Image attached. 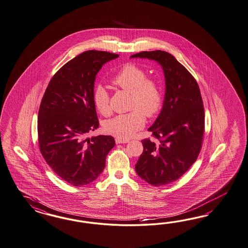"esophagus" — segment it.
Returning <instances> with one entry per match:
<instances>
[{"mask_svg":"<svg viewBox=\"0 0 248 248\" xmlns=\"http://www.w3.org/2000/svg\"><path fill=\"white\" fill-rule=\"evenodd\" d=\"M115 142H116V144H120V143H127V142H129V140H127V139L115 138Z\"/></svg>","mask_w":248,"mask_h":248,"instance_id":"34e87169","label":"esophagus"}]
</instances>
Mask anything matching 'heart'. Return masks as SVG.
Returning a JSON list of instances; mask_svg holds the SVG:
<instances>
[{"label":"heart","instance_id":"1","mask_svg":"<svg viewBox=\"0 0 248 248\" xmlns=\"http://www.w3.org/2000/svg\"><path fill=\"white\" fill-rule=\"evenodd\" d=\"M147 76L142 67L127 63L113 78V85L131 93L130 108L133 110L107 121L105 123L107 133L121 139L131 138L144 126V114L148 117H153L160 112L163 104L161 86L157 81L148 78ZM93 101L101 114H110L109 94L103 86L94 88Z\"/></svg>","mask_w":248,"mask_h":248}]
</instances>
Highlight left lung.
<instances>
[{
	"instance_id": "obj_1",
	"label": "left lung",
	"mask_w": 248,
	"mask_h": 248,
	"mask_svg": "<svg viewBox=\"0 0 248 248\" xmlns=\"http://www.w3.org/2000/svg\"><path fill=\"white\" fill-rule=\"evenodd\" d=\"M131 58L158 62L165 78V95L161 113L150 132L159 141L142 140L143 152L135 165L139 177L153 186L180 179L201 152L205 114L201 90L193 76L171 54L142 51Z\"/></svg>"
}]
</instances>
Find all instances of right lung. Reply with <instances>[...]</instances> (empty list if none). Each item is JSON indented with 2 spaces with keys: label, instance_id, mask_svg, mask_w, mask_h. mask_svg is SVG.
Masks as SVG:
<instances>
[{
  "label": "right lung",
  "instance_id": "1",
  "mask_svg": "<svg viewBox=\"0 0 248 248\" xmlns=\"http://www.w3.org/2000/svg\"><path fill=\"white\" fill-rule=\"evenodd\" d=\"M119 55L87 50L55 74L40 103L38 135L40 153L55 173L80 187L104 170L115 144L111 135L87 138L99 126L93 101L96 74Z\"/></svg>",
  "mask_w": 248,
  "mask_h": 248
}]
</instances>
